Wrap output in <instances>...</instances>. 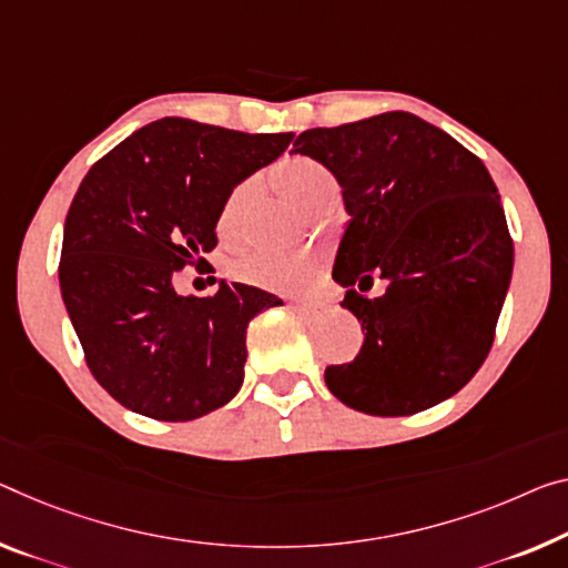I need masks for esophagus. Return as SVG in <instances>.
Masks as SVG:
<instances>
[{
	"label": "esophagus",
	"instance_id": "1",
	"mask_svg": "<svg viewBox=\"0 0 568 568\" xmlns=\"http://www.w3.org/2000/svg\"><path fill=\"white\" fill-rule=\"evenodd\" d=\"M294 312L304 320H317L327 312L325 302H294Z\"/></svg>",
	"mask_w": 568,
	"mask_h": 568
}]
</instances>
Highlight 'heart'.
Returning a JSON list of instances; mask_svg holds the SVG:
<instances>
[{"mask_svg": "<svg viewBox=\"0 0 568 568\" xmlns=\"http://www.w3.org/2000/svg\"><path fill=\"white\" fill-rule=\"evenodd\" d=\"M274 182L282 193L294 200L302 211L317 215L327 205H335L339 197V182L335 172L320 160L307 154L286 156L276 164ZM251 203V182L235 185L223 197L221 211L215 217V229L223 241H235L243 231V215ZM325 261L314 248L268 251L258 248L233 261L231 272L243 284L278 294H300L312 290L320 282Z\"/></svg>", "mask_w": 568, "mask_h": 568, "instance_id": "heart-1", "label": "heart"}]
</instances>
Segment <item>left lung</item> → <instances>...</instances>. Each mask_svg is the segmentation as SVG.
<instances>
[{
  "instance_id": "8db88e82",
  "label": "left lung",
  "mask_w": 568,
  "mask_h": 568,
  "mask_svg": "<svg viewBox=\"0 0 568 568\" xmlns=\"http://www.w3.org/2000/svg\"><path fill=\"white\" fill-rule=\"evenodd\" d=\"M292 152L335 172L351 213L333 278L365 333L355 361L327 365V388L371 416L455 396L490 353L513 274V239L483 160L406 111L310 129ZM375 275L386 295L354 290Z\"/></svg>"
}]
</instances>
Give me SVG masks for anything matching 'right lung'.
I'll return each instance as SVG.
<instances>
[{"label":"right lung","mask_w":568,"mask_h":568,"mask_svg":"<svg viewBox=\"0 0 568 568\" xmlns=\"http://www.w3.org/2000/svg\"><path fill=\"white\" fill-rule=\"evenodd\" d=\"M292 139L168 116L83 178L65 217L60 292L85 365L121 406L190 422L241 388L248 322L284 302L225 282L211 296H182L172 282L207 264L223 197Z\"/></svg>","instance_id":"obj_1"}]
</instances>
